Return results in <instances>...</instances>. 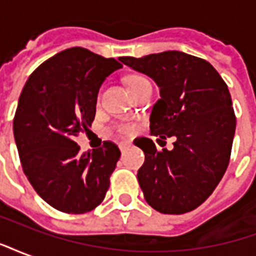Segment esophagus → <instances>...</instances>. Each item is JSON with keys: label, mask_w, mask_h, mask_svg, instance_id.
Returning a JSON list of instances; mask_svg holds the SVG:
<instances>
[{"label": "esophagus", "mask_w": 256, "mask_h": 256, "mask_svg": "<svg viewBox=\"0 0 256 256\" xmlns=\"http://www.w3.org/2000/svg\"><path fill=\"white\" fill-rule=\"evenodd\" d=\"M130 145H132V144H130V142H128V141H122V142H119V150H128Z\"/></svg>", "instance_id": "34e87169"}]
</instances>
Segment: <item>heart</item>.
<instances>
[{"label": "heart", "mask_w": 256, "mask_h": 256, "mask_svg": "<svg viewBox=\"0 0 256 256\" xmlns=\"http://www.w3.org/2000/svg\"><path fill=\"white\" fill-rule=\"evenodd\" d=\"M144 79L145 78H142V76H132V78L128 79V84L133 86L134 84H138V82L144 80ZM119 130L123 132V133H132L134 130V126L130 124V123H123V124H119Z\"/></svg>", "instance_id": "heart-1"}]
</instances>
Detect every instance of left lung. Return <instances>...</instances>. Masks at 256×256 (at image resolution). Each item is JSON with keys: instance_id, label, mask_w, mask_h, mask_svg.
Instances as JSON below:
<instances>
[{"instance_id": "1", "label": "left lung", "mask_w": 256, "mask_h": 256, "mask_svg": "<svg viewBox=\"0 0 256 256\" xmlns=\"http://www.w3.org/2000/svg\"><path fill=\"white\" fill-rule=\"evenodd\" d=\"M148 75L160 92L150 112V132L176 137L172 150L150 138L134 144L145 162L137 178L146 203L162 214H185L204 203L224 177L236 130L228 86L208 62L178 50L120 58Z\"/></svg>"}]
</instances>
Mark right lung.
Segmentation results:
<instances>
[{
	"instance_id": "right-lung-1",
	"label": "right lung",
	"mask_w": 256,
	"mask_h": 256,
	"mask_svg": "<svg viewBox=\"0 0 256 256\" xmlns=\"http://www.w3.org/2000/svg\"><path fill=\"white\" fill-rule=\"evenodd\" d=\"M122 68L84 48H71L42 63L19 97L14 136L26 177L53 208L84 214L104 200L120 158L111 141L79 152L75 137L96 115L102 82Z\"/></svg>"
}]
</instances>
